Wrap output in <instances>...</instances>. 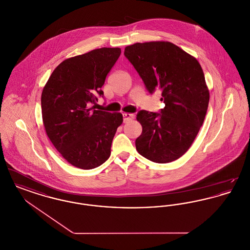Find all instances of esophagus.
<instances>
[{
  "label": "esophagus",
  "mask_w": 250,
  "mask_h": 250,
  "mask_svg": "<svg viewBox=\"0 0 250 250\" xmlns=\"http://www.w3.org/2000/svg\"><path fill=\"white\" fill-rule=\"evenodd\" d=\"M123 117H124V123H127L134 118V115L130 113H124Z\"/></svg>",
  "instance_id": "1"
}]
</instances>
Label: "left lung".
Masks as SVG:
<instances>
[{
    "label": "left lung",
    "instance_id": "1",
    "mask_svg": "<svg viewBox=\"0 0 250 250\" xmlns=\"http://www.w3.org/2000/svg\"><path fill=\"white\" fill-rule=\"evenodd\" d=\"M125 56L139 73L147 91L162 92L165 107L159 113L141 110L143 126L136 140L137 151L155 163H168L184 155L203 124L209 91L202 66L176 45L165 42L136 43Z\"/></svg>",
    "mask_w": 250,
    "mask_h": 250
}]
</instances>
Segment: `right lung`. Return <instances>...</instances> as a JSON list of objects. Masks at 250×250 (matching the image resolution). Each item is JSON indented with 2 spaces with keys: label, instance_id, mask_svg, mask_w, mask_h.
<instances>
[{
  "label": "right lung",
  "instance_id": "add662e5",
  "mask_svg": "<svg viewBox=\"0 0 250 250\" xmlns=\"http://www.w3.org/2000/svg\"><path fill=\"white\" fill-rule=\"evenodd\" d=\"M120 54L121 48H101L64 60L43 89L41 107L46 133L73 166L95 168L110 155L123 115L96 110L91 105L98 96H104L101 88Z\"/></svg>",
  "mask_w": 250,
  "mask_h": 250
}]
</instances>
